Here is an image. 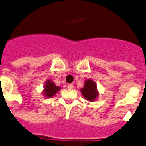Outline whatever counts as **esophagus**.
<instances>
[{"mask_svg":"<svg viewBox=\"0 0 146 146\" xmlns=\"http://www.w3.org/2000/svg\"><path fill=\"white\" fill-rule=\"evenodd\" d=\"M74 88V85L72 84H69L68 85V88H69V89H72Z\"/></svg>","mask_w":146,"mask_h":146,"instance_id":"obj_1","label":"esophagus"}]
</instances>
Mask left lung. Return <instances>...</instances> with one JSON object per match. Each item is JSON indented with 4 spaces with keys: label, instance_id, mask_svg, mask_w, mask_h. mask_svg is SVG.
<instances>
[{
    "label": "left lung",
    "instance_id": "8db88e82",
    "mask_svg": "<svg viewBox=\"0 0 146 146\" xmlns=\"http://www.w3.org/2000/svg\"><path fill=\"white\" fill-rule=\"evenodd\" d=\"M81 94L88 100H94L98 95L95 83L92 80H87L84 88L81 90Z\"/></svg>",
    "mask_w": 146,
    "mask_h": 146
}]
</instances>
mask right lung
<instances>
[{"label": "right lung", "mask_w": 146, "mask_h": 146, "mask_svg": "<svg viewBox=\"0 0 146 146\" xmlns=\"http://www.w3.org/2000/svg\"><path fill=\"white\" fill-rule=\"evenodd\" d=\"M60 89L59 87L55 85V84L53 83L52 81H51L50 80H48L46 81V85H45V88H44V94L46 97L51 98L52 97L54 94L57 93V91Z\"/></svg>", "instance_id": "right-lung-1"}]
</instances>
